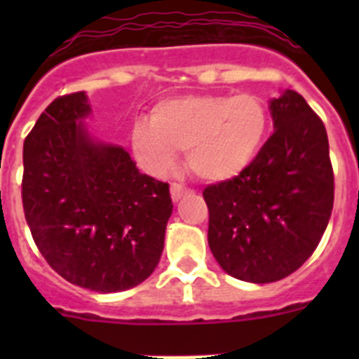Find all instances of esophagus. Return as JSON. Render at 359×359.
Masks as SVG:
<instances>
[{
	"mask_svg": "<svg viewBox=\"0 0 359 359\" xmlns=\"http://www.w3.org/2000/svg\"><path fill=\"white\" fill-rule=\"evenodd\" d=\"M190 190L187 187L180 185V183H172L170 185V196H172V201H180L183 196H189Z\"/></svg>",
	"mask_w": 359,
	"mask_h": 359,
	"instance_id": "obj_1",
	"label": "esophagus"
}]
</instances>
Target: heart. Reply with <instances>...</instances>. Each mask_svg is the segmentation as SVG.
Masks as SVG:
<instances>
[{
  "mask_svg": "<svg viewBox=\"0 0 359 359\" xmlns=\"http://www.w3.org/2000/svg\"><path fill=\"white\" fill-rule=\"evenodd\" d=\"M269 111L255 93H199L160 100L149 120H136L131 147L151 174H165L185 151L187 167L203 182L233 180L261 152Z\"/></svg>",
  "mask_w": 359,
  "mask_h": 359,
  "instance_id": "heart-1",
  "label": "heart"
}]
</instances>
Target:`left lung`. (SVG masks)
Masks as SVG:
<instances>
[{"mask_svg": "<svg viewBox=\"0 0 359 359\" xmlns=\"http://www.w3.org/2000/svg\"><path fill=\"white\" fill-rule=\"evenodd\" d=\"M275 131L248 169L208 185V246L239 280L286 278L313 255L334 203V174L322 118L286 90L269 104Z\"/></svg>", "mask_w": 359, "mask_h": 359, "instance_id": "left-lung-1", "label": "left lung"}]
</instances>
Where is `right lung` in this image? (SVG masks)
<instances>
[{"label":"right lung","mask_w":359,"mask_h":359,"mask_svg":"<svg viewBox=\"0 0 359 359\" xmlns=\"http://www.w3.org/2000/svg\"><path fill=\"white\" fill-rule=\"evenodd\" d=\"M84 91L57 97L23 145L25 219L52 269L75 286L115 293L160 262L172 214L169 185L140 174L128 151L95 144Z\"/></svg>","instance_id":"1"}]
</instances>
